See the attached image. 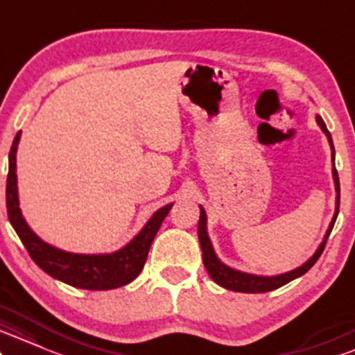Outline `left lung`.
<instances>
[{"instance_id":"8db88e82","label":"left lung","mask_w":355,"mask_h":355,"mask_svg":"<svg viewBox=\"0 0 355 355\" xmlns=\"http://www.w3.org/2000/svg\"><path fill=\"white\" fill-rule=\"evenodd\" d=\"M315 121L320 126V129L324 131V135L327 136L329 144H331L332 149V161H334V144H332V137L331 132L327 131L326 123H324L320 116H315ZM332 176H334V182H336V191H337V198H336V214L332 218L331 224H329V229L324 236V241L320 243L319 249L314 252V256L311 257L309 261L304 262L301 268L289 270L286 274H279V276H256V274H248V272H241V270H236L229 266L223 264L219 261V257L216 256L214 249H212L211 239L207 236V229H206V211L201 207V216H199V224H198V236H199V243H201V249H202V262H204V268H206L207 274H209L212 281L216 284H219L220 287L229 291H236V293H249V294H257V293H269V291L277 289V287L287 284V282L294 281V279L304 276V274L309 270L312 266L318 262V259L322 254L324 248H326L327 243V237L331 234L332 227H334V223L337 219V214H339V202H340V186H339V176H337V169H332Z\"/></svg>"}]
</instances>
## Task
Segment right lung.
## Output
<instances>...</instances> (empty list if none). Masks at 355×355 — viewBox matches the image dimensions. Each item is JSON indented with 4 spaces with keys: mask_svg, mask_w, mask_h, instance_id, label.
Returning <instances> with one entry per match:
<instances>
[{
    "mask_svg": "<svg viewBox=\"0 0 355 355\" xmlns=\"http://www.w3.org/2000/svg\"><path fill=\"white\" fill-rule=\"evenodd\" d=\"M21 131L16 135L10 149V171L6 181L8 219L19 236L31 259L46 274L73 287L87 291H107L126 286L139 276L148 259L149 248L159 231L173 204L161 207L151 216L146 226L119 251L111 254H73L53 248L40 239L28 226L19 209L18 181H16V151Z\"/></svg>",
    "mask_w": 355,
    "mask_h": 355,
    "instance_id": "add662e5",
    "label": "right lung"
}]
</instances>
